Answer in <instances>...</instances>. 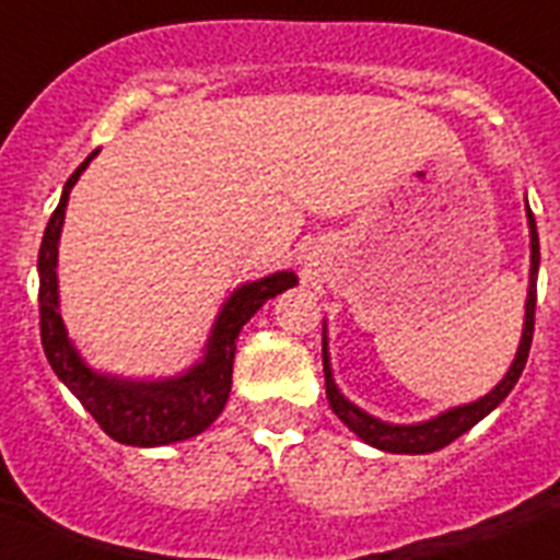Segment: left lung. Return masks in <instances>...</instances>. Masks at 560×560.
<instances>
[{
	"mask_svg": "<svg viewBox=\"0 0 560 560\" xmlns=\"http://www.w3.org/2000/svg\"><path fill=\"white\" fill-rule=\"evenodd\" d=\"M526 220H529V290H526V316H523V334L517 354H514L512 366L503 374V381L497 383L494 389L482 395L479 400L462 404V407H451L439 412V416L427 418V421H416V424H389L381 418L369 416L366 409H360L358 404H351L334 383L331 372V354H328V334L323 325V369H325V395L331 404L334 416L340 418L342 424L349 427L351 433L360 435L363 442L386 453H433L456 442L462 433H468L470 427L479 424L482 418L497 409L505 400V395L514 389V383L521 381L526 358H529L532 331H535V299H538V264H540V244H538V226H535V214H532L529 202H526Z\"/></svg>",
	"mask_w": 560,
	"mask_h": 560,
	"instance_id": "8db88e82",
	"label": "left lung"
}]
</instances>
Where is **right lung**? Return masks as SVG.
I'll use <instances>...</instances> for the list:
<instances>
[{"instance_id":"add662e5","label":"right lung","mask_w":560,"mask_h":560,"mask_svg":"<svg viewBox=\"0 0 560 560\" xmlns=\"http://www.w3.org/2000/svg\"><path fill=\"white\" fill-rule=\"evenodd\" d=\"M95 156L98 151H92L81 162V168L66 179L60 202H57L43 244H39L37 272L43 351H46L57 377L66 383V389L81 400L109 439L133 444V447H162V444L186 442L191 435L202 433L226 407L241 328L253 319L255 311L267 299L284 293L299 279L296 272L281 270L232 290V296L223 302L218 319L211 325L202 358L183 374L136 381V377L95 372L69 340L63 316H60V293H57V244H60V232H63L69 194Z\"/></svg>"}]
</instances>
